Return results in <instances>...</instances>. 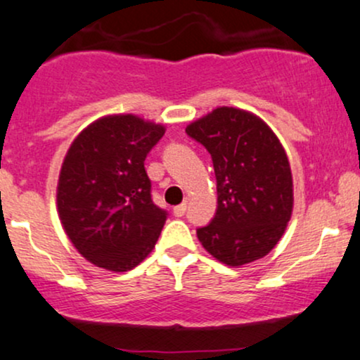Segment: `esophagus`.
Returning a JSON list of instances; mask_svg holds the SVG:
<instances>
[{
    "label": "esophagus",
    "mask_w": 360,
    "mask_h": 360,
    "mask_svg": "<svg viewBox=\"0 0 360 360\" xmlns=\"http://www.w3.org/2000/svg\"><path fill=\"white\" fill-rule=\"evenodd\" d=\"M172 213H174V217H183V214L186 213V203H181V205H177V206H174V210H172Z\"/></svg>",
    "instance_id": "obj_1"
}]
</instances>
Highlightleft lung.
<instances>
[{
	"mask_svg": "<svg viewBox=\"0 0 360 360\" xmlns=\"http://www.w3.org/2000/svg\"><path fill=\"white\" fill-rule=\"evenodd\" d=\"M210 152L218 208L198 229L208 254L230 267L262 259L278 245L292 213V176L283 143L257 115L220 106L186 127Z\"/></svg>",
	"mask_w": 360,
	"mask_h": 360,
	"instance_id": "8db88e82",
	"label": "left lung"
}]
</instances>
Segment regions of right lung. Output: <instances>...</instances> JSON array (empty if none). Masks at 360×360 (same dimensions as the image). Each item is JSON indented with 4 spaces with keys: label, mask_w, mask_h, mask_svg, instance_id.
Returning a JSON list of instances; mask_svg holds the SVG:
<instances>
[{
    "label": "right lung",
    "mask_w": 360,
    "mask_h": 360,
    "mask_svg": "<svg viewBox=\"0 0 360 360\" xmlns=\"http://www.w3.org/2000/svg\"><path fill=\"white\" fill-rule=\"evenodd\" d=\"M166 127L137 115H106L74 139L57 183V213L77 252L125 272L150 254L167 213L154 205L143 160Z\"/></svg>",
    "instance_id": "obj_1"
}]
</instances>
